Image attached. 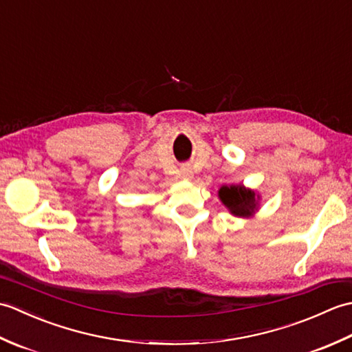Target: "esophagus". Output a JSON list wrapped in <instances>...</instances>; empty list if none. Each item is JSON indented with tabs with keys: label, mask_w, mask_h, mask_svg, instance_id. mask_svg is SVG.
Masks as SVG:
<instances>
[{
	"label": "esophagus",
	"mask_w": 352,
	"mask_h": 352,
	"mask_svg": "<svg viewBox=\"0 0 352 352\" xmlns=\"http://www.w3.org/2000/svg\"><path fill=\"white\" fill-rule=\"evenodd\" d=\"M182 177L184 178V180H190V178L193 177V172L189 166H183L182 168Z\"/></svg>",
	"instance_id": "esophagus-1"
}]
</instances>
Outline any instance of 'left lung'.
Wrapping results in <instances>:
<instances>
[{"label": "left lung", "instance_id": "8db88e82", "mask_svg": "<svg viewBox=\"0 0 352 352\" xmlns=\"http://www.w3.org/2000/svg\"><path fill=\"white\" fill-rule=\"evenodd\" d=\"M219 198L230 212L236 216H251L257 208L256 193L242 186H223L219 190Z\"/></svg>", "mask_w": 352, "mask_h": 352}]
</instances>
